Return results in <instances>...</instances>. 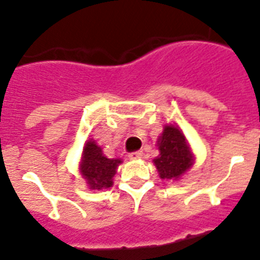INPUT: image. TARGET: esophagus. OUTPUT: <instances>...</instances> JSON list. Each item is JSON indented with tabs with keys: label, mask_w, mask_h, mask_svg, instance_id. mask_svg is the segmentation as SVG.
I'll use <instances>...</instances> for the list:
<instances>
[{
	"label": "esophagus",
	"mask_w": 260,
	"mask_h": 260,
	"mask_svg": "<svg viewBox=\"0 0 260 260\" xmlns=\"http://www.w3.org/2000/svg\"><path fill=\"white\" fill-rule=\"evenodd\" d=\"M128 157L132 158V160H139L142 157V151H135V152H130L128 153Z\"/></svg>",
	"instance_id": "34e87169"
}]
</instances>
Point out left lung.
I'll use <instances>...</instances> for the list:
<instances>
[{"label":"left lung","instance_id":"1","mask_svg":"<svg viewBox=\"0 0 260 260\" xmlns=\"http://www.w3.org/2000/svg\"><path fill=\"white\" fill-rule=\"evenodd\" d=\"M156 143L160 153L152 162L161 180L178 181L194 165V152L176 123H167Z\"/></svg>","mask_w":260,"mask_h":260}]
</instances>
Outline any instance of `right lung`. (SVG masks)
Here are the masks:
<instances>
[{
	"mask_svg": "<svg viewBox=\"0 0 260 260\" xmlns=\"http://www.w3.org/2000/svg\"><path fill=\"white\" fill-rule=\"evenodd\" d=\"M122 164L121 158H109L93 139L86 142L79 161V172L91 190H104L113 186L117 168Z\"/></svg>",
	"mask_w": 260,
	"mask_h": 260,
	"instance_id": "right-lung-1",
	"label": "right lung"
}]
</instances>
